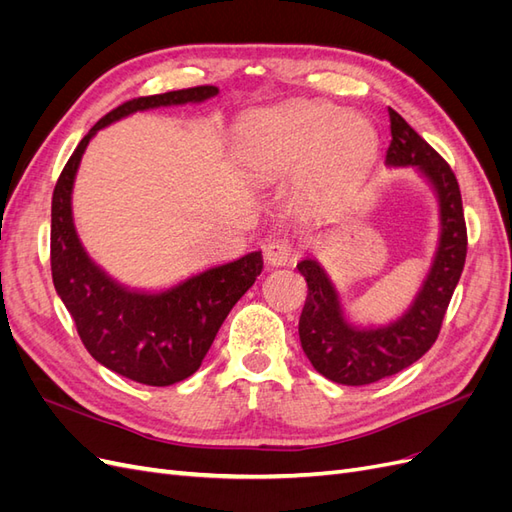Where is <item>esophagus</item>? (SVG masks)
Returning <instances> with one entry per match:
<instances>
[{"instance_id":"obj_1","label":"esophagus","mask_w":512,"mask_h":512,"mask_svg":"<svg viewBox=\"0 0 512 512\" xmlns=\"http://www.w3.org/2000/svg\"><path fill=\"white\" fill-rule=\"evenodd\" d=\"M292 245L288 239H273L269 241L267 250H265V260L271 267H286L288 262L294 258L292 254Z\"/></svg>"}]
</instances>
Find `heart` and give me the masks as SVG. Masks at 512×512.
I'll list each match as a JSON object with an SVG mask.
<instances>
[{"instance_id": "b5f03b06", "label": "heart", "mask_w": 512, "mask_h": 512, "mask_svg": "<svg viewBox=\"0 0 512 512\" xmlns=\"http://www.w3.org/2000/svg\"><path fill=\"white\" fill-rule=\"evenodd\" d=\"M324 104L284 108L256 123L243 149L258 177H282L307 162L318 190H335L359 177L376 151V130L361 115H338Z\"/></svg>"}]
</instances>
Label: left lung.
Masks as SVG:
<instances>
[{"mask_svg":"<svg viewBox=\"0 0 512 512\" xmlns=\"http://www.w3.org/2000/svg\"><path fill=\"white\" fill-rule=\"evenodd\" d=\"M389 119L391 145L384 164L412 166L431 185L440 207V239L414 301L397 320L382 327H359L346 318L339 292L316 258H305L297 265L307 282L299 320L303 352L318 374L346 386L389 378L436 344L446 307L466 265L468 232L455 173L393 108H389Z\"/></svg>","mask_w":512,"mask_h":512,"instance_id":"8db88e82","label":"left lung"}]
</instances>
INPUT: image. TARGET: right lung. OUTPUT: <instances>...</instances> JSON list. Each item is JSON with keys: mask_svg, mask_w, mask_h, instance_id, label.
<instances>
[{"mask_svg": "<svg viewBox=\"0 0 512 512\" xmlns=\"http://www.w3.org/2000/svg\"><path fill=\"white\" fill-rule=\"evenodd\" d=\"M218 94V87L203 85L123 102L87 132L61 170L53 192L51 271L59 299L87 352L100 365L147 386H170L194 374L230 309L260 275L262 254H245L162 292L123 286L89 258L76 235L72 218L76 170L91 138L111 123L149 108L198 104Z\"/></svg>", "mask_w": 512, "mask_h": 512, "instance_id": "obj_1", "label": "right lung"}]
</instances>
